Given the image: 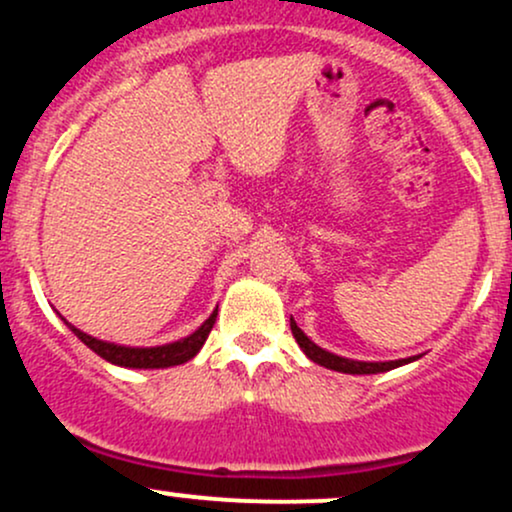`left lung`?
Here are the masks:
<instances>
[{
	"mask_svg": "<svg viewBox=\"0 0 512 512\" xmlns=\"http://www.w3.org/2000/svg\"><path fill=\"white\" fill-rule=\"evenodd\" d=\"M291 333H294L296 342H299V347L303 352H306L308 359H313V362L320 364V367L325 369H333V372H342V374H379V372H389V369H396L401 367V364H408L413 362L415 357H408V359H396V362H357V359H345V357H338L333 355V352H325L323 347H318L316 342H311L303 335V330L296 325V320L291 318Z\"/></svg>",
	"mask_w": 512,
	"mask_h": 512,
	"instance_id": "1",
	"label": "left lung"
}]
</instances>
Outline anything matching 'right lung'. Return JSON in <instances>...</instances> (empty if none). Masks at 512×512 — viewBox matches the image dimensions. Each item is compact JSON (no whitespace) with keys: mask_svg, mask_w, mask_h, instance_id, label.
<instances>
[{"mask_svg":"<svg viewBox=\"0 0 512 512\" xmlns=\"http://www.w3.org/2000/svg\"><path fill=\"white\" fill-rule=\"evenodd\" d=\"M218 311H213L209 320L201 325L196 333L189 335V338L179 340V342H170V345H162V347H121V345H111V342L97 340L92 335L82 333L77 330L75 325L67 323V328L80 338L84 345L89 347L92 352H97L101 359L111 364H119V367H133V369H162V367H174V364H184L189 362L196 352L201 350L206 338H209L213 323H216Z\"/></svg>","mask_w":512,"mask_h":512,"instance_id":"1","label":"right lung"}]
</instances>
